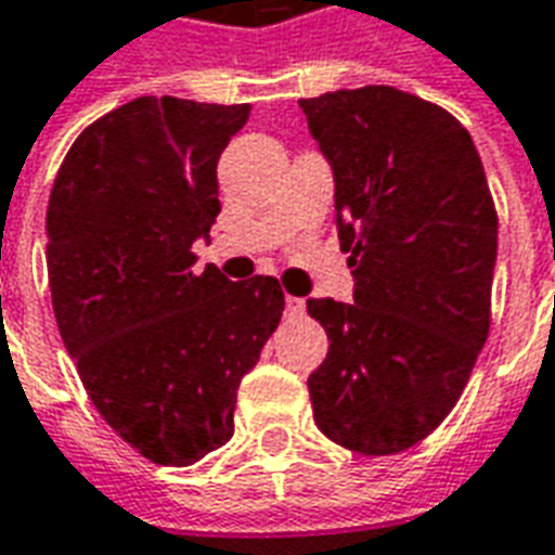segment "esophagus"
Returning a JSON list of instances; mask_svg holds the SVG:
<instances>
[{
	"label": "esophagus",
	"instance_id": "esophagus-1",
	"mask_svg": "<svg viewBox=\"0 0 555 555\" xmlns=\"http://www.w3.org/2000/svg\"><path fill=\"white\" fill-rule=\"evenodd\" d=\"M285 314H291V318H297V314H302V300L300 297H285Z\"/></svg>",
	"mask_w": 555,
	"mask_h": 555
}]
</instances>
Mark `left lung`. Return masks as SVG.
<instances>
[{
    "label": "left lung",
    "mask_w": 555,
    "mask_h": 555,
    "mask_svg": "<svg viewBox=\"0 0 555 555\" xmlns=\"http://www.w3.org/2000/svg\"><path fill=\"white\" fill-rule=\"evenodd\" d=\"M300 109L336 178L353 302L309 300L330 353L314 425L350 452L396 454L452 413L490 330L496 207L466 127L392 86Z\"/></svg>",
    "instance_id": "8db88e82"
}]
</instances>
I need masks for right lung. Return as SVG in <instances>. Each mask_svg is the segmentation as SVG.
<instances>
[{
    "instance_id": "add662e5",
    "label": "right lung",
    "mask_w": 555,
    "mask_h": 555,
    "mask_svg": "<svg viewBox=\"0 0 555 555\" xmlns=\"http://www.w3.org/2000/svg\"><path fill=\"white\" fill-rule=\"evenodd\" d=\"M249 103L137 98L77 137L47 207L53 312L106 425L159 466L234 434L243 374L279 326L273 276L195 273L219 214L217 159Z\"/></svg>"
}]
</instances>
